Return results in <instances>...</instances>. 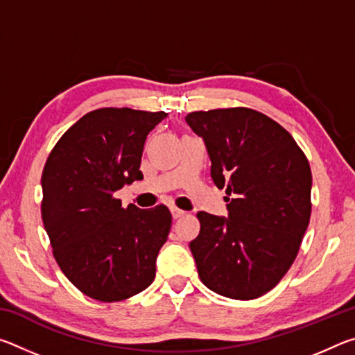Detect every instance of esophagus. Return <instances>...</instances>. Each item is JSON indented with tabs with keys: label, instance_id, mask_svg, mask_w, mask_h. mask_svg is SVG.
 I'll return each mask as SVG.
<instances>
[{
	"label": "esophagus",
	"instance_id": "obj_1",
	"mask_svg": "<svg viewBox=\"0 0 355 355\" xmlns=\"http://www.w3.org/2000/svg\"><path fill=\"white\" fill-rule=\"evenodd\" d=\"M171 213H172V218H173V219H178V218H182V216L186 214V213L183 211V209H178V208H175V207L171 208Z\"/></svg>",
	"mask_w": 355,
	"mask_h": 355
}]
</instances>
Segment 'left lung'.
I'll list each match as a JSON object with an SVG mask.
<instances>
[{
	"label": "left lung",
	"instance_id": "left-lung-1",
	"mask_svg": "<svg viewBox=\"0 0 355 355\" xmlns=\"http://www.w3.org/2000/svg\"><path fill=\"white\" fill-rule=\"evenodd\" d=\"M186 123L205 142L228 218L197 213L189 243L203 285L249 300L271 291L296 258L311 213L307 156L277 122L249 107L196 111Z\"/></svg>",
	"mask_w": 355,
	"mask_h": 355
}]
</instances>
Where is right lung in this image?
<instances>
[{
    "mask_svg": "<svg viewBox=\"0 0 355 355\" xmlns=\"http://www.w3.org/2000/svg\"><path fill=\"white\" fill-rule=\"evenodd\" d=\"M167 114L101 107L65 131L42 172V220L71 284L101 302L141 293L155 280L167 241V207H122L114 194L142 180L144 142Z\"/></svg>",
    "mask_w": 355,
    "mask_h": 355,
    "instance_id": "right-lung-1",
    "label": "right lung"
}]
</instances>
